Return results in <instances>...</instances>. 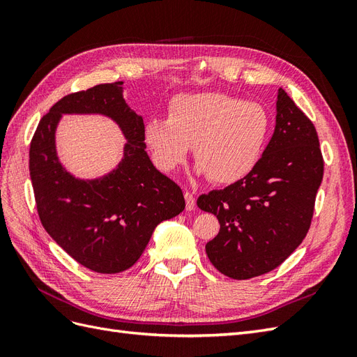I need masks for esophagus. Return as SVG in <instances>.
Here are the masks:
<instances>
[{
    "instance_id": "esophagus-1",
    "label": "esophagus",
    "mask_w": 357,
    "mask_h": 357,
    "mask_svg": "<svg viewBox=\"0 0 357 357\" xmlns=\"http://www.w3.org/2000/svg\"><path fill=\"white\" fill-rule=\"evenodd\" d=\"M185 199H186V210H193L195 208V204H197V199H195V195H193L192 192H186L185 193Z\"/></svg>"
}]
</instances>
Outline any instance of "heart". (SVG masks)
Segmentation results:
<instances>
[{
	"label": "heart",
	"mask_w": 357,
	"mask_h": 357,
	"mask_svg": "<svg viewBox=\"0 0 357 357\" xmlns=\"http://www.w3.org/2000/svg\"><path fill=\"white\" fill-rule=\"evenodd\" d=\"M269 131L271 117L262 104L202 92L177 95L169 102L168 117L155 116L146 123L144 137L162 171L185 164L193 144L199 172L228 185L257 165Z\"/></svg>",
	"instance_id": "obj_1"
}]
</instances>
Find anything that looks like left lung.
Masks as SVG:
<instances>
[{
	"label": "left lung",
	"instance_id": "1",
	"mask_svg": "<svg viewBox=\"0 0 357 357\" xmlns=\"http://www.w3.org/2000/svg\"><path fill=\"white\" fill-rule=\"evenodd\" d=\"M314 125L280 88L275 129L248 174L197 201L219 219L220 231L205 245L226 277L247 280L273 271L305 238L323 178Z\"/></svg>",
	"mask_w": 357,
	"mask_h": 357
}]
</instances>
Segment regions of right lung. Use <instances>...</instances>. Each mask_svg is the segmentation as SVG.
Returning a JSON list of instances; mask_svg holds the SVG:
<instances>
[{
  "label": "right lung",
  "instance_id": "add662e5",
  "mask_svg": "<svg viewBox=\"0 0 357 357\" xmlns=\"http://www.w3.org/2000/svg\"><path fill=\"white\" fill-rule=\"evenodd\" d=\"M122 84L102 83L66 95L41 117L29 146L41 225L73 259L101 274L131 268L156 226L185 210L180 186L153 167L144 150V122L126 105ZM66 112H101L123 128L126 155L107 178L74 179L59 164L54 129Z\"/></svg>",
  "mask_w": 357,
  "mask_h": 357
}]
</instances>
